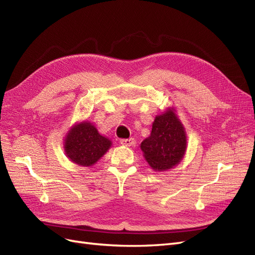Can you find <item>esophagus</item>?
I'll return each mask as SVG.
<instances>
[{
  "mask_svg": "<svg viewBox=\"0 0 255 255\" xmlns=\"http://www.w3.org/2000/svg\"><path fill=\"white\" fill-rule=\"evenodd\" d=\"M120 143L125 146H130V145H134L135 140L134 138H128V139H121Z\"/></svg>",
  "mask_w": 255,
  "mask_h": 255,
  "instance_id": "obj_1",
  "label": "esophagus"
}]
</instances>
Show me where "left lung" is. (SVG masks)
I'll list each match as a JSON object with an SVG mask.
<instances>
[{
	"instance_id": "obj_1",
	"label": "left lung",
	"mask_w": 255,
	"mask_h": 255,
	"mask_svg": "<svg viewBox=\"0 0 255 255\" xmlns=\"http://www.w3.org/2000/svg\"><path fill=\"white\" fill-rule=\"evenodd\" d=\"M140 149L154 171H166L181 163L187 149V136L173 107L156 116L151 134L141 142Z\"/></svg>"
}]
</instances>
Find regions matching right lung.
Instances as JSON below:
<instances>
[{
  "mask_svg": "<svg viewBox=\"0 0 255 255\" xmlns=\"http://www.w3.org/2000/svg\"><path fill=\"white\" fill-rule=\"evenodd\" d=\"M111 146V139L100 134L94 123L88 120L76 122L64 139L67 157L82 167L95 165Z\"/></svg>",
  "mask_w": 255,
  "mask_h": 255,
  "instance_id": "right-lung-1",
  "label": "right lung"
}]
</instances>
